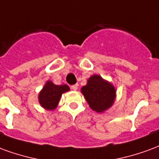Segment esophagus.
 <instances>
[{
    "instance_id": "1",
    "label": "esophagus",
    "mask_w": 159,
    "mask_h": 159,
    "mask_svg": "<svg viewBox=\"0 0 159 159\" xmlns=\"http://www.w3.org/2000/svg\"><path fill=\"white\" fill-rule=\"evenodd\" d=\"M71 89L73 91H77V90H78V84H74V85H72Z\"/></svg>"
}]
</instances>
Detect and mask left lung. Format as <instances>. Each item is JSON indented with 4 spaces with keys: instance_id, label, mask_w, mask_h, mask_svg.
Listing matches in <instances>:
<instances>
[{
    "instance_id": "8db88e82",
    "label": "left lung",
    "mask_w": 159,
    "mask_h": 159,
    "mask_svg": "<svg viewBox=\"0 0 159 159\" xmlns=\"http://www.w3.org/2000/svg\"><path fill=\"white\" fill-rule=\"evenodd\" d=\"M81 93L88 105L97 113H103L113 106L116 99V89L101 75H93L81 88Z\"/></svg>"
}]
</instances>
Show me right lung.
I'll return each mask as SVG.
<instances>
[{"mask_svg":"<svg viewBox=\"0 0 159 159\" xmlns=\"http://www.w3.org/2000/svg\"><path fill=\"white\" fill-rule=\"evenodd\" d=\"M70 90L67 84H55L47 80L38 96L40 106L46 110H54L58 105L62 95Z\"/></svg>","mask_w":159,"mask_h":159,"instance_id":"add662e5","label":"right lung"}]
</instances>
